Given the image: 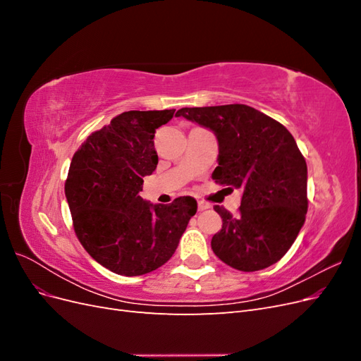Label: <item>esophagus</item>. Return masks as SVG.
<instances>
[{
    "label": "esophagus",
    "instance_id": "1",
    "mask_svg": "<svg viewBox=\"0 0 361 361\" xmlns=\"http://www.w3.org/2000/svg\"><path fill=\"white\" fill-rule=\"evenodd\" d=\"M197 207H199V211H204V209H207V207H209V204H207V203L203 202V200H199V202H197Z\"/></svg>",
    "mask_w": 361,
    "mask_h": 361
}]
</instances>
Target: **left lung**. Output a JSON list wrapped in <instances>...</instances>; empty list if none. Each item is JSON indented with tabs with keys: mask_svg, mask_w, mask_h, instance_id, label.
<instances>
[{
	"mask_svg": "<svg viewBox=\"0 0 361 361\" xmlns=\"http://www.w3.org/2000/svg\"><path fill=\"white\" fill-rule=\"evenodd\" d=\"M176 116L212 129L218 167L212 179L243 191L239 214L221 206V231L211 247L218 259L251 272L274 265L297 239L305 221L307 164L289 130L244 104L180 108Z\"/></svg>",
	"mask_w": 361,
	"mask_h": 361,
	"instance_id": "8db88e82",
	"label": "left lung"
}]
</instances>
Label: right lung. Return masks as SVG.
<instances>
[{
	"label": "right lung",
	"instance_id": "add662e5",
	"mask_svg": "<svg viewBox=\"0 0 361 361\" xmlns=\"http://www.w3.org/2000/svg\"><path fill=\"white\" fill-rule=\"evenodd\" d=\"M174 110L125 111L94 130L72 158L64 192L76 238L97 264L120 276H143L162 267L178 248L197 202L170 204L140 197L143 178L157 169V128Z\"/></svg>",
	"mask_w": 361,
	"mask_h": 361
}]
</instances>
